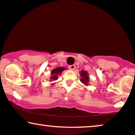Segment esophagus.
I'll return each instance as SVG.
<instances>
[{
    "mask_svg": "<svg viewBox=\"0 0 135 135\" xmlns=\"http://www.w3.org/2000/svg\"><path fill=\"white\" fill-rule=\"evenodd\" d=\"M75 67H76L75 65H71L69 66V69L70 70H73L75 69Z\"/></svg>",
    "mask_w": 135,
    "mask_h": 135,
    "instance_id": "1",
    "label": "esophagus"
}]
</instances>
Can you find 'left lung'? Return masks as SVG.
Returning <instances> with one entry per match:
<instances>
[{"label":"left lung","instance_id":"obj_1","mask_svg":"<svg viewBox=\"0 0 135 135\" xmlns=\"http://www.w3.org/2000/svg\"><path fill=\"white\" fill-rule=\"evenodd\" d=\"M80 75H81V79H80V81H81V83L88 85V83L89 81V77L88 76V73L84 70H82L80 73Z\"/></svg>","mask_w":135,"mask_h":135}]
</instances>
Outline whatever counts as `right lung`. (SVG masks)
Here are the masks:
<instances>
[{
    "mask_svg": "<svg viewBox=\"0 0 135 135\" xmlns=\"http://www.w3.org/2000/svg\"><path fill=\"white\" fill-rule=\"evenodd\" d=\"M65 69L64 67H58L57 69H54V70L52 71V76L50 77V80L53 81V80H57L58 79V74L60 75L62 73V71Z\"/></svg>",
    "mask_w": 135,
    "mask_h": 135,
    "instance_id": "obj_1",
    "label": "right lung"
}]
</instances>
